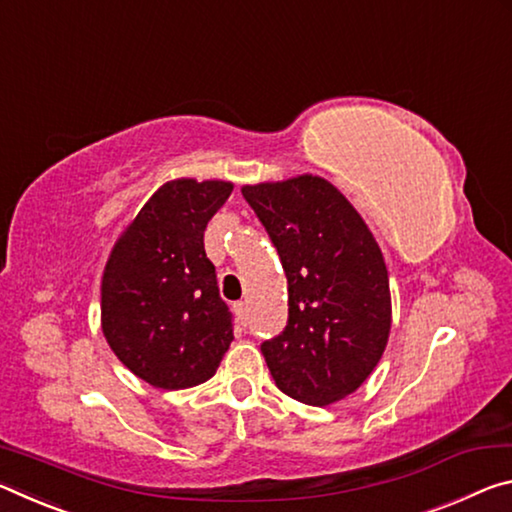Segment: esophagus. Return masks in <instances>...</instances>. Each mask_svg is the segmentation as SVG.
<instances>
[{"label":"esophagus","instance_id":"esophagus-1","mask_svg":"<svg viewBox=\"0 0 512 512\" xmlns=\"http://www.w3.org/2000/svg\"><path fill=\"white\" fill-rule=\"evenodd\" d=\"M233 311H236V315L240 317L242 322L247 320V304H245V301H236V304H233Z\"/></svg>","mask_w":512,"mask_h":512}]
</instances>
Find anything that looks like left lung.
Instances as JSON below:
<instances>
[{
    "instance_id": "obj_1",
    "label": "left lung",
    "mask_w": 512,
    "mask_h": 512,
    "mask_svg": "<svg viewBox=\"0 0 512 512\" xmlns=\"http://www.w3.org/2000/svg\"><path fill=\"white\" fill-rule=\"evenodd\" d=\"M288 279V322L261 351L276 388L311 406L354 392L390 333L381 249L356 208L320 177L242 188Z\"/></svg>"
}]
</instances>
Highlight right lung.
<instances>
[{
    "label": "right lung",
    "mask_w": 512,
    "mask_h": 512,
    "mask_svg": "<svg viewBox=\"0 0 512 512\" xmlns=\"http://www.w3.org/2000/svg\"><path fill=\"white\" fill-rule=\"evenodd\" d=\"M231 190L226 181L165 183L106 263V342L122 365L154 388L208 381L233 340V315L204 249L206 224Z\"/></svg>",
    "instance_id": "right-lung-1"
}]
</instances>
